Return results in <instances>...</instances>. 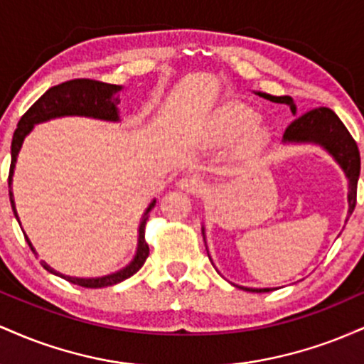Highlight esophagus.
Wrapping results in <instances>:
<instances>
[{"label":"esophagus","instance_id":"1","mask_svg":"<svg viewBox=\"0 0 364 364\" xmlns=\"http://www.w3.org/2000/svg\"><path fill=\"white\" fill-rule=\"evenodd\" d=\"M178 186L181 188L183 191H186V193H200V191L205 188L203 185V181L200 179L198 176H195V174H191V176H185L181 178L178 181Z\"/></svg>","mask_w":364,"mask_h":364}]
</instances>
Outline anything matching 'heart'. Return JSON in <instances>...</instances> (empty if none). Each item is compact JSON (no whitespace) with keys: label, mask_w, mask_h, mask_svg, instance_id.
<instances>
[{"label":"heart","mask_w":364,"mask_h":364,"mask_svg":"<svg viewBox=\"0 0 364 364\" xmlns=\"http://www.w3.org/2000/svg\"><path fill=\"white\" fill-rule=\"evenodd\" d=\"M258 112L241 102H229L214 112L207 124V135L215 141H231L250 129L245 139L246 150L263 147L270 139V132L263 127H255Z\"/></svg>","instance_id":"b5f03b06"}]
</instances>
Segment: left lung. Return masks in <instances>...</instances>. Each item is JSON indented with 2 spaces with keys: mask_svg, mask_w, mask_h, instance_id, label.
<instances>
[{
  "mask_svg": "<svg viewBox=\"0 0 364 364\" xmlns=\"http://www.w3.org/2000/svg\"><path fill=\"white\" fill-rule=\"evenodd\" d=\"M258 95L267 101L287 104L291 107L292 114H296V106L289 95H270L265 92H257ZM284 141L286 144H316L323 147L327 152L336 159L337 164L341 166L346 173V178L349 181V210L348 214H353L356 207V191H358V179L359 171H361V159H359V150L356 141H354L348 128L328 107H316L304 114L296 118L284 132ZM245 291L252 292H269L274 291L272 287H263V289H253V287H243Z\"/></svg>",
  "mask_w": 364,
  "mask_h": 364,
  "instance_id": "1",
  "label": "left lung"
}]
</instances>
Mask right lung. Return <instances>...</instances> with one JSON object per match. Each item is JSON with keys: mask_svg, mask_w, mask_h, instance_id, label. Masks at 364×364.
<instances>
[{"mask_svg": "<svg viewBox=\"0 0 364 364\" xmlns=\"http://www.w3.org/2000/svg\"><path fill=\"white\" fill-rule=\"evenodd\" d=\"M123 89L121 85H112V83H104L97 80H89V78H77V80H70L60 85H54L49 89L46 94L41 95L37 101L32 104L31 109L20 118L16 129L14 133V140H11V164H10V174H8V188H10V202L11 208H14V214L18 220L15 208V200L14 193H11V176H14L16 156H18L20 149L25 136L32 132L34 124L43 123V121L53 119V118H61V116H87V118H95V119H104V121H119L118 114V104H119V90ZM156 205V200L150 202V205L145 210L144 217L140 220L139 228V245H136V253L133 257V260L128 263L124 269L118 270V272L104 275V277H92V279H80V277H70V275H63L56 270L51 269L46 262L43 267L48 272L54 275H60V277L66 279L68 282L77 284L82 287H92V289H97V287H107L114 286L124 279L132 277L133 274H136L141 269L145 260L149 257V245L145 241V224H147L149 212L152 210ZM28 246H31L32 252L36 253L34 246H32L28 237L25 236Z\"/></svg>", "mask_w": 364, "mask_h": 364, "instance_id": "right-lung-1", "label": "right lung"}]
</instances>
